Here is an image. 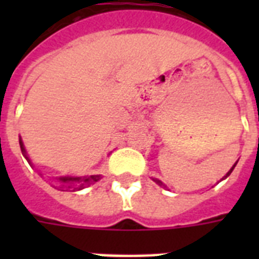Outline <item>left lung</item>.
Returning <instances> with one entry per match:
<instances>
[{
    "label": "left lung",
    "instance_id": "8db88e82",
    "mask_svg": "<svg viewBox=\"0 0 259 259\" xmlns=\"http://www.w3.org/2000/svg\"><path fill=\"white\" fill-rule=\"evenodd\" d=\"M237 162H238V161H237ZM237 162H235V164H234V166H233V168H231V169H230V170H229V172H227V175H226V176H225V177L230 176V173L233 172V169H234V168H235V165H237ZM153 181H156V183H157V184H158V185H161V187H164V184H162V183H161V181H160V180H157V179H153Z\"/></svg>",
    "mask_w": 259,
    "mask_h": 259
}]
</instances>
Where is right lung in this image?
<instances>
[{
  "instance_id": "right-lung-1",
  "label": "right lung",
  "mask_w": 259,
  "mask_h": 259,
  "mask_svg": "<svg viewBox=\"0 0 259 259\" xmlns=\"http://www.w3.org/2000/svg\"><path fill=\"white\" fill-rule=\"evenodd\" d=\"M20 148H21L22 154L25 156V158L28 160V162L30 164L29 157L26 156V150L24 148V144H22L21 138H20ZM59 183H60V191H68V189H74V191H79V189L86 188L90 187L94 183H97L98 180H101V175H93V176H84V177H59Z\"/></svg>"
}]
</instances>
